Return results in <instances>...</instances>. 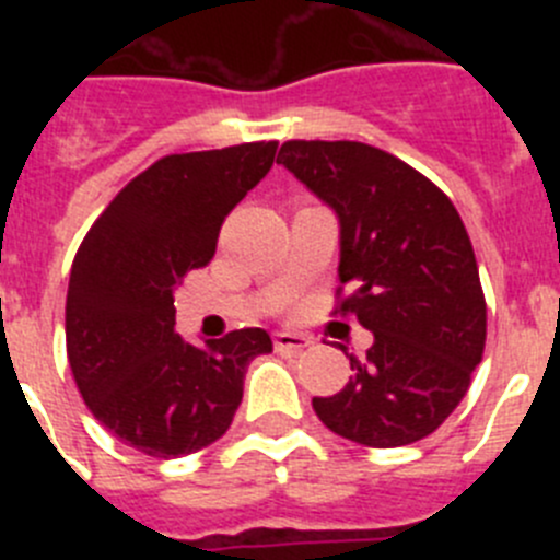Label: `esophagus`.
<instances>
[{
	"label": "esophagus",
	"instance_id": "obj_1",
	"mask_svg": "<svg viewBox=\"0 0 560 560\" xmlns=\"http://www.w3.org/2000/svg\"><path fill=\"white\" fill-rule=\"evenodd\" d=\"M305 348H311V336L291 334V330H280V334H275V350L280 355H296V353H303Z\"/></svg>",
	"mask_w": 560,
	"mask_h": 560
}]
</instances>
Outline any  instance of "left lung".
I'll return each mask as SVG.
<instances>
[{
    "label": "left lung",
    "instance_id": "8db88e82",
    "mask_svg": "<svg viewBox=\"0 0 560 560\" xmlns=\"http://www.w3.org/2000/svg\"><path fill=\"white\" fill-rule=\"evenodd\" d=\"M277 162L336 212V296L351 289L336 311L373 330L345 389L314 398V412L361 446L423 440L457 409L485 350L488 308L459 212L423 173L364 142L289 140Z\"/></svg>",
    "mask_w": 560,
    "mask_h": 560
}]
</instances>
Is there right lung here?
<instances>
[{
  "label": "right lung",
  "mask_w": 560,
  "mask_h": 560,
  "mask_svg": "<svg viewBox=\"0 0 560 560\" xmlns=\"http://www.w3.org/2000/svg\"><path fill=\"white\" fill-rule=\"evenodd\" d=\"M277 142L171 153L133 176L83 237L67 291V355L89 412L148 457H182L230 429L264 328L201 348L182 339L173 291L215 255L232 207L264 179Z\"/></svg>",
  "instance_id": "obj_1"
}]
</instances>
